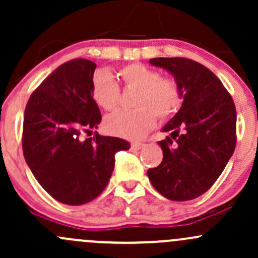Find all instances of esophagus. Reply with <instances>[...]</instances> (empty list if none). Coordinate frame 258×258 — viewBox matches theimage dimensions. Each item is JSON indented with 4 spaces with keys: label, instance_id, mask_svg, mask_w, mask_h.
<instances>
[{
    "label": "esophagus",
    "instance_id": "1",
    "mask_svg": "<svg viewBox=\"0 0 258 258\" xmlns=\"http://www.w3.org/2000/svg\"><path fill=\"white\" fill-rule=\"evenodd\" d=\"M144 146H145V144L143 143H132V149H134V150H140V149H143Z\"/></svg>",
    "mask_w": 258,
    "mask_h": 258
}]
</instances>
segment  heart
Listing matches in <instances>:
<instances>
[{
    "instance_id": "1",
    "label": "heart",
    "mask_w": 258,
    "mask_h": 258,
    "mask_svg": "<svg viewBox=\"0 0 258 258\" xmlns=\"http://www.w3.org/2000/svg\"><path fill=\"white\" fill-rule=\"evenodd\" d=\"M118 79L125 88H135L133 104L135 109H119L108 115L104 128L109 134L125 139H138L154 126L156 115L171 117L182 103V91L173 77L161 76L155 69L143 63H129L118 70ZM91 91L95 102L104 110L118 106L120 88L109 71L93 74Z\"/></svg>"
}]
</instances>
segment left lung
<instances>
[{
  "mask_svg": "<svg viewBox=\"0 0 258 258\" xmlns=\"http://www.w3.org/2000/svg\"><path fill=\"white\" fill-rule=\"evenodd\" d=\"M182 91L183 103L163 126L162 162L149 168L155 189L167 199L190 201L220 176L236 145V109L230 93L209 69L184 57H155Z\"/></svg>",
  "mask_w": 258,
  "mask_h": 258,
  "instance_id": "left-lung-1",
  "label": "left lung"
}]
</instances>
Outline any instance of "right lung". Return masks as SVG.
Here are the masks:
<instances>
[{
	"label": "right lung",
	"mask_w": 258,
	"mask_h": 258,
	"mask_svg": "<svg viewBox=\"0 0 258 258\" xmlns=\"http://www.w3.org/2000/svg\"><path fill=\"white\" fill-rule=\"evenodd\" d=\"M96 63L63 62L30 95L24 110L22 148L37 181L57 202L81 206L97 198L114 170L115 154L129 150L113 137L82 139L101 123L91 82Z\"/></svg>",
	"instance_id": "obj_1"
}]
</instances>
